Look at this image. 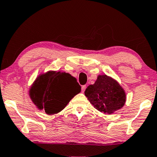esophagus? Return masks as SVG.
Listing matches in <instances>:
<instances>
[{
    "label": "esophagus",
    "instance_id": "1",
    "mask_svg": "<svg viewBox=\"0 0 157 157\" xmlns=\"http://www.w3.org/2000/svg\"><path fill=\"white\" fill-rule=\"evenodd\" d=\"M86 88H87V86H86V85H82V92H85V90H86Z\"/></svg>",
    "mask_w": 157,
    "mask_h": 157
}]
</instances>
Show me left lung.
<instances>
[{"label":"left lung","mask_w":157,"mask_h":157,"mask_svg":"<svg viewBox=\"0 0 157 157\" xmlns=\"http://www.w3.org/2000/svg\"><path fill=\"white\" fill-rule=\"evenodd\" d=\"M90 102L101 112L112 114L124 105L126 94L117 80L106 75H98L85 91Z\"/></svg>","instance_id":"obj_1"}]
</instances>
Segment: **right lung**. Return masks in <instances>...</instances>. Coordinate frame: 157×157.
I'll return each instance as SVG.
<instances>
[{"label": "right lung", "mask_w": 157, "mask_h": 157, "mask_svg": "<svg viewBox=\"0 0 157 157\" xmlns=\"http://www.w3.org/2000/svg\"><path fill=\"white\" fill-rule=\"evenodd\" d=\"M81 91L76 78L66 72L48 71L40 75L29 90L30 98L39 109L57 114Z\"/></svg>", "instance_id": "1"}]
</instances>
